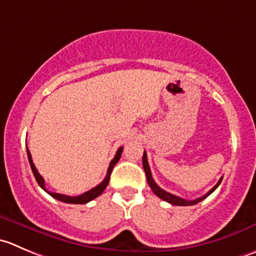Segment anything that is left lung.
I'll return each mask as SVG.
<instances>
[{
    "label": "left lung",
    "instance_id": "1",
    "mask_svg": "<svg viewBox=\"0 0 256 256\" xmlns=\"http://www.w3.org/2000/svg\"><path fill=\"white\" fill-rule=\"evenodd\" d=\"M142 165H144V170H145V174H146V178H148V185H150L151 190L154 191V194H155L156 196L160 198V199H162L164 202H168L172 205H178V206H188V205L198 204V202H200L202 200H204L205 198L209 196L212 191H215V188L220 185V182H222V178H220L219 182H218L216 185H215L214 188H212V190L208 192V194H205L204 196L198 198V199H195V200H185V199H182V198H178V196H176V195L170 194V192H168V191H165L164 188H161L160 186L155 182V180L152 178V175H151V170H150V166H148V156H146L145 151H144V155H142Z\"/></svg>",
    "mask_w": 256,
    "mask_h": 256
}]
</instances>
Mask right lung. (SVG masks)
I'll list each match as a JSON object with an SVG mask.
<instances>
[{
    "label": "right lung",
    "mask_w": 256,
    "mask_h": 256,
    "mask_svg": "<svg viewBox=\"0 0 256 256\" xmlns=\"http://www.w3.org/2000/svg\"><path fill=\"white\" fill-rule=\"evenodd\" d=\"M121 154H122V148H120L118 151H116L115 158H112V161H111L110 165H108V174H106V178H104L102 182L98 184V186H95V188H91V190L84 192V194L78 195V196H68V195H62V194H57V192H51V191H48L46 188H44V178H42V176L38 174V171H37L36 166H34V161H32L31 152H30L28 148H27V156H28L30 166H31V170H32V172H34V178H36L37 184H38V185L41 186L44 191H46L47 194L51 195L52 198H54V199L60 200V202H68V204H86V202H91V200H94V199H96L98 196H100V195L104 192V190L106 188V186H108V181H110V175H111V172H112V168H114V166L118 164V161L120 160Z\"/></svg>",
    "instance_id": "right-lung-1"
}]
</instances>
